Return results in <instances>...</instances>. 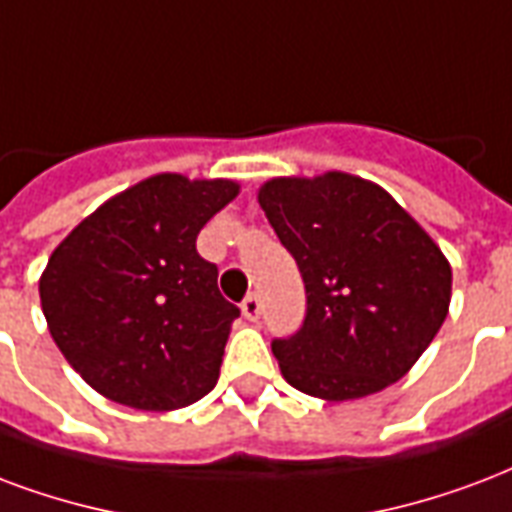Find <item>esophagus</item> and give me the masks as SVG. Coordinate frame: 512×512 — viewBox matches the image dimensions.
Segmentation results:
<instances>
[{
	"instance_id": "1",
	"label": "esophagus",
	"mask_w": 512,
	"mask_h": 512,
	"mask_svg": "<svg viewBox=\"0 0 512 512\" xmlns=\"http://www.w3.org/2000/svg\"><path fill=\"white\" fill-rule=\"evenodd\" d=\"M241 312H244L246 320H252V323H255L257 317H260V312H263V304H260V295H257V293L246 295L244 304H241Z\"/></svg>"
}]
</instances>
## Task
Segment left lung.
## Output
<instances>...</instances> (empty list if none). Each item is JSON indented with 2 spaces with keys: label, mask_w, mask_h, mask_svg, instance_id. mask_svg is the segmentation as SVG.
Masks as SVG:
<instances>
[{
  "label": "left lung",
  "mask_w": 512,
  "mask_h": 512,
  "mask_svg": "<svg viewBox=\"0 0 512 512\" xmlns=\"http://www.w3.org/2000/svg\"><path fill=\"white\" fill-rule=\"evenodd\" d=\"M306 287L304 325L271 344L301 393L350 401L399 382L450 306L448 257L374 181L342 170L257 189Z\"/></svg>",
  "instance_id": "left-lung-1"
}]
</instances>
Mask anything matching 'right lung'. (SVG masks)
<instances>
[{
	"instance_id": "1",
	"label": "right lung",
	"mask_w": 512,
	"mask_h": 512,
	"mask_svg": "<svg viewBox=\"0 0 512 512\" xmlns=\"http://www.w3.org/2000/svg\"><path fill=\"white\" fill-rule=\"evenodd\" d=\"M238 181L157 173L70 230L43 276L45 323L67 363L105 399L170 412L219 380L238 306L198 255V233Z\"/></svg>"
}]
</instances>
